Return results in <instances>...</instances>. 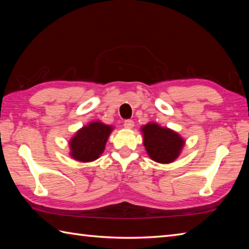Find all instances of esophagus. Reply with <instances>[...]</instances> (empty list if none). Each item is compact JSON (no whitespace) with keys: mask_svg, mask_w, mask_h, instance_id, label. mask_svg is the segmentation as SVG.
Returning a JSON list of instances; mask_svg holds the SVG:
<instances>
[{"mask_svg":"<svg viewBox=\"0 0 249 249\" xmlns=\"http://www.w3.org/2000/svg\"><path fill=\"white\" fill-rule=\"evenodd\" d=\"M135 126V123H134V121H131V120H126L125 122H124V127L126 128V129H131Z\"/></svg>","mask_w":249,"mask_h":249,"instance_id":"obj_1","label":"esophagus"}]
</instances>
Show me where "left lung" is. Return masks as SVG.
I'll return each instance as SVG.
<instances>
[{"instance_id": "left-lung-1", "label": "left lung", "mask_w": 249, "mask_h": 249, "mask_svg": "<svg viewBox=\"0 0 249 249\" xmlns=\"http://www.w3.org/2000/svg\"><path fill=\"white\" fill-rule=\"evenodd\" d=\"M143 145L152 160L160 163H171L179 156L185 145L181 135L155 122L141 126Z\"/></svg>"}]
</instances>
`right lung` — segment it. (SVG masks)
I'll list each match as a JSON object with an SVG mask.
<instances>
[{"label": "right lung", "instance_id": "add662e5", "mask_svg": "<svg viewBox=\"0 0 249 249\" xmlns=\"http://www.w3.org/2000/svg\"><path fill=\"white\" fill-rule=\"evenodd\" d=\"M113 126L100 121L89 122L78 129L70 140V156L77 161L91 162L103 154Z\"/></svg>", "mask_w": 249, "mask_h": 249}]
</instances>
